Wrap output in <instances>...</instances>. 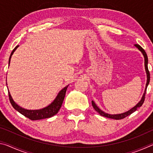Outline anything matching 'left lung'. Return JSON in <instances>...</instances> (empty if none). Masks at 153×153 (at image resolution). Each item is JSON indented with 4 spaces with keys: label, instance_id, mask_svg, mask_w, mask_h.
I'll list each match as a JSON object with an SVG mask.
<instances>
[{
    "label": "left lung",
    "instance_id": "obj_1",
    "mask_svg": "<svg viewBox=\"0 0 153 153\" xmlns=\"http://www.w3.org/2000/svg\"><path fill=\"white\" fill-rule=\"evenodd\" d=\"M135 46L141 52V53H142V55H143V56H144V66H145V70H146V73L147 80H146V88H145L144 94H143V96H142L140 101H139L138 104H137L136 106H134L133 108H131V109H129V111H127V112L121 113V114H115V115H111V114L105 113L104 111L100 110V108L97 107V105L95 104V102L93 101V100H92V107H94V108L95 109V111H97V112L99 113L100 115L103 116V117H107V118H111V119H114V120H121V119L125 118V117H127V116L131 115V113H134V111H136L137 110V108L140 107L142 105V104L144 103V99H145V94H146V88H147V86H148V85L149 84V82H150V73H149V69H148V56H147L146 52H145V51L140 46L138 45H135Z\"/></svg>",
    "mask_w": 153,
    "mask_h": 153
}]
</instances>
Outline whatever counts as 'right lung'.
Listing matches in <instances>:
<instances>
[{
	"label": "right lung",
	"mask_w": 153,
	"mask_h": 153,
	"mask_svg": "<svg viewBox=\"0 0 153 153\" xmlns=\"http://www.w3.org/2000/svg\"><path fill=\"white\" fill-rule=\"evenodd\" d=\"M18 46H17L13 50L11 55H10L9 60V66L10 64V61H11V56L13 55V54L17 48ZM68 86L69 85H67V86L65 87L64 88L62 89L61 91L59 92L58 95L56 96V97L55 98V99L54 100V101L53 102H51V104H50L48 106H47V107H46L45 108H41V109L27 110L19 107V106L16 104V103L14 102V100H13L11 94H10L8 90L9 100L10 102H11V104L12 105L13 107L15 110H17L18 112L22 114V115H24L25 117L29 118L31 120H42V119L49 118L56 115V114L58 113L59 109H60L61 105L63 104L65 96V93L67 91V88Z\"/></svg>",
	"instance_id": "right-lung-1"
}]
</instances>
